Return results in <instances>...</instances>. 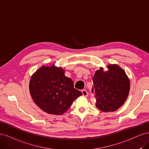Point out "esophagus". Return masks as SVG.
<instances>
[{"label": "esophagus", "mask_w": 149, "mask_h": 149, "mask_svg": "<svg viewBox=\"0 0 149 149\" xmlns=\"http://www.w3.org/2000/svg\"><path fill=\"white\" fill-rule=\"evenodd\" d=\"M81 92H82V95H83V96H84V97H87L88 96V92L87 90H81Z\"/></svg>", "instance_id": "esophagus-1"}]
</instances>
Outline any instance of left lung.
Segmentation results:
<instances>
[{"mask_svg": "<svg viewBox=\"0 0 149 149\" xmlns=\"http://www.w3.org/2000/svg\"><path fill=\"white\" fill-rule=\"evenodd\" d=\"M107 68V71L100 68L95 72L92 93L98 109L103 112H112L126 102L130 90V81L125 71L118 65L109 64Z\"/></svg>", "mask_w": 149, "mask_h": 149, "instance_id": "obj_1", "label": "left lung"}]
</instances>
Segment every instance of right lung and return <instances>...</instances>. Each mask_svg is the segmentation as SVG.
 <instances>
[{
  "label": "right lung",
  "instance_id": "1",
  "mask_svg": "<svg viewBox=\"0 0 149 149\" xmlns=\"http://www.w3.org/2000/svg\"><path fill=\"white\" fill-rule=\"evenodd\" d=\"M64 74V69L52 64L42 65L32 75L29 85L30 95L43 111L61 115L82 95L74 88L73 81Z\"/></svg>",
  "mask_w": 149,
  "mask_h": 149
}]
</instances>
